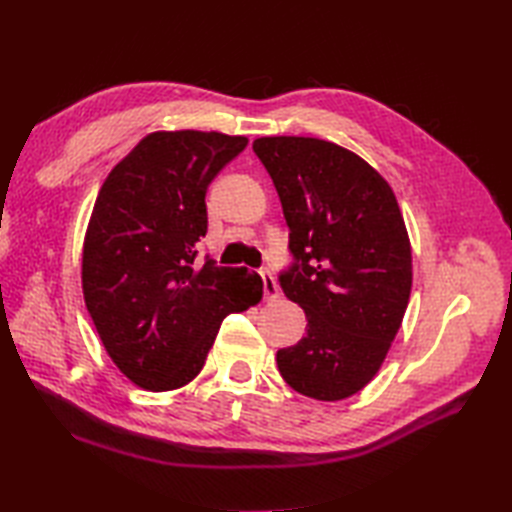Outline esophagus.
Masks as SVG:
<instances>
[{"label": "esophagus", "mask_w": 512, "mask_h": 512, "mask_svg": "<svg viewBox=\"0 0 512 512\" xmlns=\"http://www.w3.org/2000/svg\"><path fill=\"white\" fill-rule=\"evenodd\" d=\"M259 277H262V284H264V299L266 301H273L279 297V286L277 281L273 279V275L268 273V270H259Z\"/></svg>", "instance_id": "34e87169"}]
</instances>
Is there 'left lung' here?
I'll list each match as a JSON object with an SVG mask.
<instances>
[{
    "label": "left lung",
    "instance_id": "obj_1",
    "mask_svg": "<svg viewBox=\"0 0 512 512\" xmlns=\"http://www.w3.org/2000/svg\"><path fill=\"white\" fill-rule=\"evenodd\" d=\"M290 228L284 295L306 336L277 352L299 394L343 400L383 365L411 295V244L387 180L354 151L303 136L257 138Z\"/></svg>",
    "mask_w": 512,
    "mask_h": 512
}]
</instances>
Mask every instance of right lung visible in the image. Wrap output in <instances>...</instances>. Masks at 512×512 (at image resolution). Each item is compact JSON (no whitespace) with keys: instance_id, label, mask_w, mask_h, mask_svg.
Wrapping results in <instances>:
<instances>
[{"instance_id":"add662e5","label":"right lung","mask_w":512,"mask_h":512,"mask_svg":"<svg viewBox=\"0 0 512 512\" xmlns=\"http://www.w3.org/2000/svg\"><path fill=\"white\" fill-rule=\"evenodd\" d=\"M248 138L154 132L105 178L83 242V297L116 367L149 391L184 387L231 312L262 301L246 268L195 262L206 189Z\"/></svg>"}]
</instances>
